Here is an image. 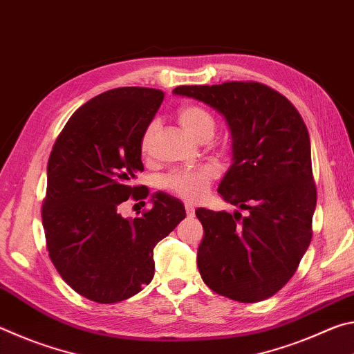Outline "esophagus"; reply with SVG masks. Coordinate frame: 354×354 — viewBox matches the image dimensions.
<instances>
[{"label": "esophagus", "mask_w": 354, "mask_h": 354, "mask_svg": "<svg viewBox=\"0 0 354 354\" xmlns=\"http://www.w3.org/2000/svg\"><path fill=\"white\" fill-rule=\"evenodd\" d=\"M185 212H187V217H194V215H195V206L190 205V203H185Z\"/></svg>", "instance_id": "esophagus-1"}]
</instances>
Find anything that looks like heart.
<instances>
[{"label": "heart", "mask_w": 354, "mask_h": 354, "mask_svg": "<svg viewBox=\"0 0 354 354\" xmlns=\"http://www.w3.org/2000/svg\"><path fill=\"white\" fill-rule=\"evenodd\" d=\"M178 122L184 128L185 133L201 139L207 134L214 133V118L211 113L200 106L190 104L184 106L178 111ZM154 134V124H149L145 134L142 137V149L147 151L149 142ZM218 176V169L214 164H203L192 169L173 170L169 175L162 178V187L170 194L179 196V198L189 203L198 201L206 196L209 187L215 178Z\"/></svg>", "instance_id": "b5f03b06"}]
</instances>
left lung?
<instances>
[{
  "mask_svg": "<svg viewBox=\"0 0 354 354\" xmlns=\"http://www.w3.org/2000/svg\"><path fill=\"white\" fill-rule=\"evenodd\" d=\"M225 117L232 165L218 194L241 211L200 207L205 237L196 263L209 289L241 303L270 298L287 284L313 239L317 190L306 124L289 100L254 81L179 86Z\"/></svg>",
  "mask_w": 354,
  "mask_h": 354,
  "instance_id": "1",
  "label": "left lung"
}]
</instances>
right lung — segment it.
I'll list each match as a JSON object with an SVG mask.
<instances>
[{"instance_id": "obj_1", "label": "right lung", "mask_w": 354, "mask_h": 354, "mask_svg": "<svg viewBox=\"0 0 354 354\" xmlns=\"http://www.w3.org/2000/svg\"><path fill=\"white\" fill-rule=\"evenodd\" d=\"M164 100L148 87H118L82 104L48 159L41 206L46 250L71 289L109 304L136 295L154 277L153 250L185 218L184 205L164 192L153 207L124 218L120 205L147 198L142 137ZM145 205V201H143Z\"/></svg>"}]
</instances>
